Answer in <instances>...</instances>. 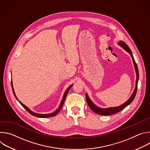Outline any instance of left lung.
<instances>
[{"instance_id":"8db88e82","label":"left lung","mask_w":150,"mask_h":150,"mask_svg":"<svg viewBox=\"0 0 150 150\" xmlns=\"http://www.w3.org/2000/svg\"><path fill=\"white\" fill-rule=\"evenodd\" d=\"M118 45L122 47L124 50H125L127 52L129 53L132 58V60H133V63L134 65V67H135V72H136V75H137V79H136V82H135V90L133 92V93L132 94V95L131 96L130 98L127 100V101H126L124 104L118 106V107H114V108H100L99 107L97 106L96 105H95L92 101L90 100V98H89L88 94L86 93L85 94V97H86V100L87 102L90 107V108L94 112L98 114V115H114L116 114V113H118L119 112H120L121 110H122L123 109H124L126 107H127L128 105L130 104L133 100H134L136 94H137V87H138V79H139V72H138V67L137 63L135 61V59L134 58L133 54L132 53V52L131 50V49H129V47H128V46L125 43V42L123 41H120L118 42Z\"/></svg>"}]
</instances>
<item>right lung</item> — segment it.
<instances>
[{
	"instance_id": "1",
	"label": "right lung",
	"mask_w": 150,
	"mask_h": 150,
	"mask_svg": "<svg viewBox=\"0 0 150 150\" xmlns=\"http://www.w3.org/2000/svg\"><path fill=\"white\" fill-rule=\"evenodd\" d=\"M11 85H12V91H13V94H14V96H15V98H16V99L19 102V103L22 105V106L23 107V108L26 110H27L31 115H32L33 116H36V117H41V118H46V117H53V116H56L60 111V110H61V109L62 108V106H63V104H64V102H65V98H66V97H67V94H68V92H69V90L71 89V88L72 87V86L73 85V84H72L71 85H70V86L67 88V90H66V91H65V93H64V95H63V98H62V101H61V103H60V105H59V108L54 112H53V113H49V114H38V113H35V112H32L31 110H30L26 106V105H25L24 104H23L22 103H21V101H19V100H18V99L17 98V97H16V95H15V91H14V90H13V83H12V81H11Z\"/></svg>"
}]
</instances>
